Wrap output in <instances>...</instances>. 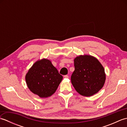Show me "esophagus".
<instances>
[{
	"mask_svg": "<svg viewBox=\"0 0 127 127\" xmlns=\"http://www.w3.org/2000/svg\"><path fill=\"white\" fill-rule=\"evenodd\" d=\"M64 77H65V78H69V76H68V75H64Z\"/></svg>",
	"mask_w": 127,
	"mask_h": 127,
	"instance_id": "esophagus-1",
	"label": "esophagus"
}]
</instances>
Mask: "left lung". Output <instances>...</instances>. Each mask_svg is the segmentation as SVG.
<instances>
[{
    "mask_svg": "<svg viewBox=\"0 0 127 127\" xmlns=\"http://www.w3.org/2000/svg\"><path fill=\"white\" fill-rule=\"evenodd\" d=\"M75 70L71 81L81 95L90 96L98 93L105 83L104 67L96 58L90 55H81L74 59Z\"/></svg>",
    "mask_w": 127,
    "mask_h": 127,
    "instance_id": "1",
    "label": "left lung"
}]
</instances>
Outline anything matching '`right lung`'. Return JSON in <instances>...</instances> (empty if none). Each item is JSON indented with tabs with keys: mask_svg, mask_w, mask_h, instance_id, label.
Wrapping results in <instances>:
<instances>
[{
	"mask_svg": "<svg viewBox=\"0 0 127 127\" xmlns=\"http://www.w3.org/2000/svg\"><path fill=\"white\" fill-rule=\"evenodd\" d=\"M63 79L51 62L42 59L35 63L26 75L30 91L40 98H47L55 92Z\"/></svg>",
	"mask_w": 127,
	"mask_h": 127,
	"instance_id": "add662e5",
	"label": "right lung"
}]
</instances>
